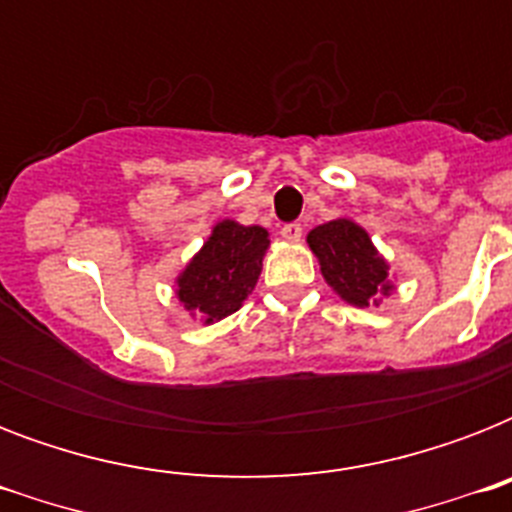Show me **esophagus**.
<instances>
[{"label":"esophagus","instance_id":"obj_1","mask_svg":"<svg viewBox=\"0 0 512 512\" xmlns=\"http://www.w3.org/2000/svg\"><path fill=\"white\" fill-rule=\"evenodd\" d=\"M281 236H284L287 241H300V239H303V225H300V223L281 225Z\"/></svg>","mask_w":512,"mask_h":512}]
</instances>
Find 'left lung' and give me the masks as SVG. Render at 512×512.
Here are the masks:
<instances>
[{"mask_svg": "<svg viewBox=\"0 0 512 512\" xmlns=\"http://www.w3.org/2000/svg\"><path fill=\"white\" fill-rule=\"evenodd\" d=\"M308 247L319 257L321 276L345 303L380 305L393 292L385 257L374 249L369 233L350 217H337L308 233Z\"/></svg>", "mask_w": 512, "mask_h": 512, "instance_id": "1", "label": "left lung"}]
</instances>
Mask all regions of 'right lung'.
<instances>
[{"mask_svg": "<svg viewBox=\"0 0 512 512\" xmlns=\"http://www.w3.org/2000/svg\"><path fill=\"white\" fill-rule=\"evenodd\" d=\"M271 239L260 225L220 220L177 276V300L204 324L231 316L255 289Z\"/></svg>", "mask_w": 512, "mask_h": 512, "instance_id": "add662e5", "label": "right lung"}]
</instances>
